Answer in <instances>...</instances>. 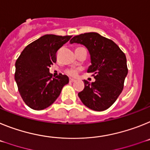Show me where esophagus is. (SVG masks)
I'll return each instance as SVG.
<instances>
[{
  "label": "esophagus",
  "mask_w": 150,
  "mask_h": 150,
  "mask_svg": "<svg viewBox=\"0 0 150 150\" xmlns=\"http://www.w3.org/2000/svg\"><path fill=\"white\" fill-rule=\"evenodd\" d=\"M69 81H70V82H74V81H75V79H69Z\"/></svg>",
  "instance_id": "esophagus-1"
}]
</instances>
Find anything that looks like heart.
<instances>
[{
    "label": "heart",
    "instance_id": "obj_1",
    "mask_svg": "<svg viewBox=\"0 0 150 150\" xmlns=\"http://www.w3.org/2000/svg\"><path fill=\"white\" fill-rule=\"evenodd\" d=\"M81 48L83 47H77L76 50H79V49H81ZM66 74H67L68 75H69V76H71V77H75L76 76L77 74H78V71L75 69H67L66 71Z\"/></svg>",
    "mask_w": 150,
    "mask_h": 150
}]
</instances>
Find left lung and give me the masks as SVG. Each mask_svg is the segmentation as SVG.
<instances>
[{"label": "left lung", "mask_w": 150, "mask_h": 150, "mask_svg": "<svg viewBox=\"0 0 150 150\" xmlns=\"http://www.w3.org/2000/svg\"><path fill=\"white\" fill-rule=\"evenodd\" d=\"M70 43H79L88 48L92 64L88 72L93 74L96 79L91 83L84 81V88L78 94L79 98L94 111L106 110L123 90L128 71L125 54L114 41L96 32L75 36Z\"/></svg>", "instance_id": "left-lung-1"}]
</instances>
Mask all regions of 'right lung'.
Wrapping results in <instances>:
<instances>
[{
  "label": "right lung",
  "mask_w": 150,
  "mask_h": 150,
  "mask_svg": "<svg viewBox=\"0 0 150 150\" xmlns=\"http://www.w3.org/2000/svg\"><path fill=\"white\" fill-rule=\"evenodd\" d=\"M71 38L45 35L25 47L16 59L15 81L21 97L31 109L42 110L50 106L69 83L66 75L52 78L49 68L57 62L59 48Z\"/></svg>",
  "instance_id": "right-lung-1"
}]
</instances>
